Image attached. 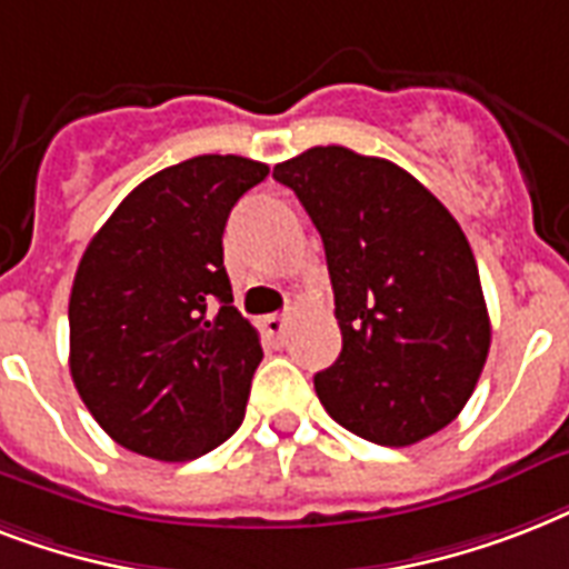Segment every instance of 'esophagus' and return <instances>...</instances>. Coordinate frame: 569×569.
<instances>
[{
	"instance_id": "esophagus-1",
	"label": "esophagus",
	"mask_w": 569,
	"mask_h": 569,
	"mask_svg": "<svg viewBox=\"0 0 569 569\" xmlns=\"http://www.w3.org/2000/svg\"><path fill=\"white\" fill-rule=\"evenodd\" d=\"M259 328H262L268 339H283L286 330H289V319L286 316H266V319L259 321Z\"/></svg>"
}]
</instances>
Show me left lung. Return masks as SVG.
Masks as SVG:
<instances>
[{"instance_id": "left-lung-1", "label": "left lung", "mask_w": 569, "mask_h": 569, "mask_svg": "<svg viewBox=\"0 0 569 569\" xmlns=\"http://www.w3.org/2000/svg\"><path fill=\"white\" fill-rule=\"evenodd\" d=\"M316 223L342 351L316 375L333 419L378 446H413L463 410L490 351V316L460 223L405 168L312 147L274 168Z\"/></svg>"}]
</instances>
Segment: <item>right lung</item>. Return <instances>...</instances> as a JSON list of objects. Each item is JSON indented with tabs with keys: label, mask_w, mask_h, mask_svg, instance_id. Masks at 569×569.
<instances>
[{
	"label": "right lung",
	"mask_w": 569,
	"mask_h": 569,
	"mask_svg": "<svg viewBox=\"0 0 569 569\" xmlns=\"http://www.w3.org/2000/svg\"><path fill=\"white\" fill-rule=\"evenodd\" d=\"M268 177L244 156L153 173L84 248L70 292V375L123 449L194 460L244 419L259 333L232 307L223 227Z\"/></svg>",
	"instance_id": "1"
}]
</instances>
